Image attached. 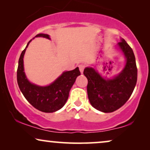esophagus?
I'll use <instances>...</instances> for the list:
<instances>
[{
    "mask_svg": "<svg viewBox=\"0 0 150 150\" xmlns=\"http://www.w3.org/2000/svg\"><path fill=\"white\" fill-rule=\"evenodd\" d=\"M79 67L80 71H81V73H83V70H84V69H85V65H82V64H81V65H79Z\"/></svg>",
    "mask_w": 150,
    "mask_h": 150,
    "instance_id": "34e87169",
    "label": "esophagus"
}]
</instances>
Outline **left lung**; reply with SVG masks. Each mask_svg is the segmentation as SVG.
<instances>
[{
    "mask_svg": "<svg viewBox=\"0 0 150 150\" xmlns=\"http://www.w3.org/2000/svg\"><path fill=\"white\" fill-rule=\"evenodd\" d=\"M125 58V65L111 79L102 76L93 67L85 68L83 74L88 80L87 87L93 108L105 113L113 112L127 102L137 81V67L133 50L123 38L116 45Z\"/></svg>",
    "mask_w": 150,
    "mask_h": 150,
    "instance_id": "left-lung-1",
    "label": "left lung"
}]
</instances>
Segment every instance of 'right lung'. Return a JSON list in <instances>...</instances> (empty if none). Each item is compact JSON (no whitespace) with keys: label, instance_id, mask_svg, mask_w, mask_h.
I'll use <instances>...</instances> for the list:
<instances>
[{"label":"right lung","instance_id":"add662e5","mask_svg":"<svg viewBox=\"0 0 150 150\" xmlns=\"http://www.w3.org/2000/svg\"><path fill=\"white\" fill-rule=\"evenodd\" d=\"M36 37L51 39L49 35L45 34H37L34 38ZM31 41L32 40L28 42L19 58L17 69L18 87L25 98L34 108L46 113L56 112L65 105L69 97V91L77 76L81 75V72L79 67L71 71H63L54 82L46 86H40L31 83L25 75L23 64L25 51Z\"/></svg>","mask_w":150,"mask_h":150}]
</instances>
